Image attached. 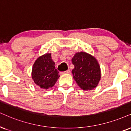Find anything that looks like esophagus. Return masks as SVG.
<instances>
[{
  "label": "esophagus",
  "instance_id": "34e87169",
  "mask_svg": "<svg viewBox=\"0 0 131 131\" xmlns=\"http://www.w3.org/2000/svg\"><path fill=\"white\" fill-rule=\"evenodd\" d=\"M70 73V70L69 69H68V70L64 71V72H62L61 74H69Z\"/></svg>",
  "mask_w": 131,
  "mask_h": 131
}]
</instances>
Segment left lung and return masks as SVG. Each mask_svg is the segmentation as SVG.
Segmentation results:
<instances>
[{
	"label": "left lung",
	"instance_id": "1",
	"mask_svg": "<svg viewBox=\"0 0 131 131\" xmlns=\"http://www.w3.org/2000/svg\"><path fill=\"white\" fill-rule=\"evenodd\" d=\"M72 63L74 65L72 73L77 85L85 91L95 88L101 78L100 66L95 58L86 52H77Z\"/></svg>",
	"mask_w": 131,
	"mask_h": 131
}]
</instances>
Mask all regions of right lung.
I'll return each instance as SVG.
<instances>
[{
	"label": "right lung",
	"mask_w": 131,
	"mask_h": 131,
	"mask_svg": "<svg viewBox=\"0 0 131 131\" xmlns=\"http://www.w3.org/2000/svg\"><path fill=\"white\" fill-rule=\"evenodd\" d=\"M59 77L51 54H44L36 60L32 67V78L38 86L46 89L52 87Z\"/></svg>",
	"instance_id": "add662e5"
}]
</instances>
